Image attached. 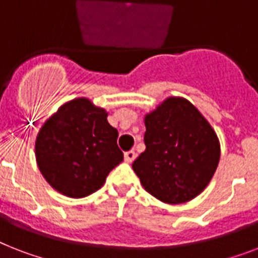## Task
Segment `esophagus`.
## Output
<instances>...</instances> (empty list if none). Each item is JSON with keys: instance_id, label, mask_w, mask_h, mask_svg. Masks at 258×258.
<instances>
[{"instance_id": "esophagus-1", "label": "esophagus", "mask_w": 258, "mask_h": 258, "mask_svg": "<svg viewBox=\"0 0 258 258\" xmlns=\"http://www.w3.org/2000/svg\"><path fill=\"white\" fill-rule=\"evenodd\" d=\"M136 158V154L135 151H127L124 154V160L127 163H133Z\"/></svg>"}]
</instances>
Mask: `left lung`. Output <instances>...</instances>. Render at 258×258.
Instances as JSON below:
<instances>
[{
  "mask_svg": "<svg viewBox=\"0 0 258 258\" xmlns=\"http://www.w3.org/2000/svg\"><path fill=\"white\" fill-rule=\"evenodd\" d=\"M146 151L133 163L144 189L168 204L200 195L216 172L220 143L200 111L171 96L144 118Z\"/></svg>",
  "mask_w": 258,
  "mask_h": 258,
  "instance_id": "1",
  "label": "left lung"
}]
</instances>
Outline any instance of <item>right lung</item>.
Wrapping results in <instances>:
<instances>
[{
  "mask_svg": "<svg viewBox=\"0 0 258 258\" xmlns=\"http://www.w3.org/2000/svg\"><path fill=\"white\" fill-rule=\"evenodd\" d=\"M118 131L104 108L87 98L62 104L39 130L35 159L46 181L69 198L99 189L112 168L123 162Z\"/></svg>",
  "mask_w": 258,
  "mask_h": 258,
  "instance_id": "1",
  "label": "right lung"
}]
</instances>
